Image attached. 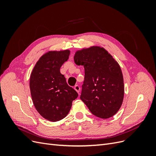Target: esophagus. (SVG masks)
<instances>
[{
  "instance_id": "obj_1",
  "label": "esophagus",
  "mask_w": 156,
  "mask_h": 156,
  "mask_svg": "<svg viewBox=\"0 0 156 156\" xmlns=\"http://www.w3.org/2000/svg\"><path fill=\"white\" fill-rule=\"evenodd\" d=\"M74 89L77 91V93H79L80 92V87L79 85H75L74 87Z\"/></svg>"
}]
</instances>
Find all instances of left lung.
Wrapping results in <instances>:
<instances>
[{
    "label": "left lung",
    "mask_w": 156,
    "mask_h": 156,
    "mask_svg": "<svg viewBox=\"0 0 156 156\" xmlns=\"http://www.w3.org/2000/svg\"><path fill=\"white\" fill-rule=\"evenodd\" d=\"M73 58L75 64L84 68L81 100L94 115L103 119L114 116L124 96V78L119 63L100 46L78 50Z\"/></svg>",
    "instance_id": "obj_1"
}]
</instances>
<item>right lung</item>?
Here are the masks:
<instances>
[{"instance_id":"add662e5","label":"right lung","mask_w":156,"mask_h":156,"mask_svg":"<svg viewBox=\"0 0 156 156\" xmlns=\"http://www.w3.org/2000/svg\"><path fill=\"white\" fill-rule=\"evenodd\" d=\"M70 51H50L35 64L30 77L32 100L45 119L56 122L68 115L77 92L68 86L60 69L69 58Z\"/></svg>"}]
</instances>
